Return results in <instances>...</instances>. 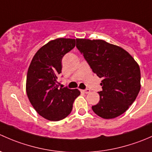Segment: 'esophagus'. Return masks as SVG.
I'll return each instance as SVG.
<instances>
[{"mask_svg": "<svg viewBox=\"0 0 152 152\" xmlns=\"http://www.w3.org/2000/svg\"><path fill=\"white\" fill-rule=\"evenodd\" d=\"M81 91H82V92H83V93H85V94H88L89 92L91 91L89 90V89L86 88V89H84V90H81Z\"/></svg>", "mask_w": 152, "mask_h": 152, "instance_id": "obj_1", "label": "esophagus"}]
</instances>
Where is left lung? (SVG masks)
<instances>
[{
    "label": "left lung",
    "instance_id": "1",
    "mask_svg": "<svg viewBox=\"0 0 152 152\" xmlns=\"http://www.w3.org/2000/svg\"><path fill=\"white\" fill-rule=\"evenodd\" d=\"M76 47L94 73L102 78L99 102L92 106L99 116L121 115L134 102L140 89V70L126 50L104 40L77 39Z\"/></svg>",
    "mask_w": 152,
    "mask_h": 152
}]
</instances>
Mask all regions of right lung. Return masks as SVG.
<instances>
[{"instance_id": "add662e5", "label": "right lung", "mask_w": 152, "mask_h": 152, "mask_svg": "<svg viewBox=\"0 0 152 152\" xmlns=\"http://www.w3.org/2000/svg\"><path fill=\"white\" fill-rule=\"evenodd\" d=\"M75 47V39L59 38L42 47L33 58L28 70L26 93L30 102L41 116L60 121L69 115L78 89L59 88L58 76L61 61Z\"/></svg>"}]
</instances>
